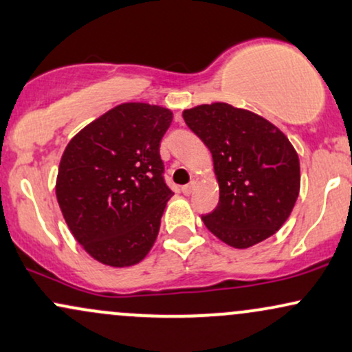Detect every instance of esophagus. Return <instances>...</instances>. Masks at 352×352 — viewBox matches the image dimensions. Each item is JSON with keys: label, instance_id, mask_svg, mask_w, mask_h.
<instances>
[{"label": "esophagus", "instance_id": "esophagus-1", "mask_svg": "<svg viewBox=\"0 0 352 352\" xmlns=\"http://www.w3.org/2000/svg\"><path fill=\"white\" fill-rule=\"evenodd\" d=\"M194 188H196V181H191L189 184H186L181 188V191H183V194H186V196H189V194H192Z\"/></svg>", "mask_w": 352, "mask_h": 352}]
</instances>
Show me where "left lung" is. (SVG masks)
Wrapping results in <instances>:
<instances>
[{
    "label": "left lung",
    "mask_w": 352,
    "mask_h": 352,
    "mask_svg": "<svg viewBox=\"0 0 352 352\" xmlns=\"http://www.w3.org/2000/svg\"><path fill=\"white\" fill-rule=\"evenodd\" d=\"M212 153L219 204L202 216L208 229L234 249L272 237L290 217L300 194V160L290 140L260 115L224 102L183 111Z\"/></svg>",
    "instance_id": "obj_1"
}]
</instances>
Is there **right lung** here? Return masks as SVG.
<instances>
[{"instance_id": "add662e5", "label": "right lung", "mask_w": 352, "mask_h": 352, "mask_svg": "<svg viewBox=\"0 0 352 352\" xmlns=\"http://www.w3.org/2000/svg\"><path fill=\"white\" fill-rule=\"evenodd\" d=\"M173 111L128 102L94 120L60 158L56 196L76 241L97 262H142L175 192L164 183L160 142Z\"/></svg>"}]
</instances>
